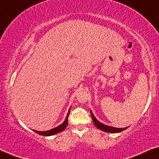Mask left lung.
<instances>
[{"mask_svg": "<svg viewBox=\"0 0 159 159\" xmlns=\"http://www.w3.org/2000/svg\"><path fill=\"white\" fill-rule=\"evenodd\" d=\"M91 116L92 117V120H93L94 125L96 126L97 128L99 129L100 130L104 131H105V132L119 133V132H121V131L125 130V129H127V127H125V128H123V129H122V128H115V127H112V126H109L104 125V124L100 123L99 121L97 120L96 118H95L92 111H91Z\"/></svg>", "mask_w": 159, "mask_h": 159, "instance_id": "obj_1", "label": "left lung"}]
</instances>
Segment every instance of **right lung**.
Instances as JSON below:
<instances>
[{
	"label": "right lung",
	"mask_w": 159,
	"mask_h": 159,
	"mask_svg": "<svg viewBox=\"0 0 159 159\" xmlns=\"http://www.w3.org/2000/svg\"><path fill=\"white\" fill-rule=\"evenodd\" d=\"M70 109H71V107H70V109H69V111H68L67 117H66V119L65 120V121L63 122L62 124H60V126H57V127L50 129V130H49V131H35V130H33V131H35V133L40 134V135L48 136H51V135H54V134L60 133L62 131L65 130V128L67 127V124H68V116H69Z\"/></svg>",
	"instance_id": "add662e5"
}]
</instances>
